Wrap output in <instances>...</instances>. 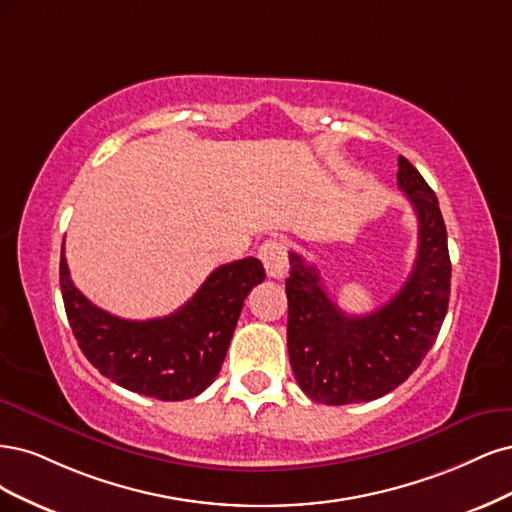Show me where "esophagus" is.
Masks as SVG:
<instances>
[{"instance_id":"34e87169","label":"esophagus","mask_w":512,"mask_h":512,"mask_svg":"<svg viewBox=\"0 0 512 512\" xmlns=\"http://www.w3.org/2000/svg\"><path fill=\"white\" fill-rule=\"evenodd\" d=\"M259 259L266 268L270 278H283L289 270V259H287V246L283 240L270 238L259 246Z\"/></svg>"}]
</instances>
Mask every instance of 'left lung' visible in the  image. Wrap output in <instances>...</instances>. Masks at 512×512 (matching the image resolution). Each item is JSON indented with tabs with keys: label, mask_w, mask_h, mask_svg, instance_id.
Segmentation results:
<instances>
[{
	"label": "left lung",
	"mask_w": 512,
	"mask_h": 512,
	"mask_svg": "<svg viewBox=\"0 0 512 512\" xmlns=\"http://www.w3.org/2000/svg\"><path fill=\"white\" fill-rule=\"evenodd\" d=\"M398 187L417 212L419 249L404 287L370 315H346L315 266L289 253L287 346L295 381L327 406L383 398L419 368L449 308L451 259L438 197L406 157Z\"/></svg>",
	"instance_id": "8db88e82"
}]
</instances>
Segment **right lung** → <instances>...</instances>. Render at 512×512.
Listing matches in <instances>:
<instances>
[{
	"label": "right lung",
	"instance_id": "1",
	"mask_svg": "<svg viewBox=\"0 0 512 512\" xmlns=\"http://www.w3.org/2000/svg\"><path fill=\"white\" fill-rule=\"evenodd\" d=\"M263 278L255 257L225 263L172 315L129 321L74 287L63 246L59 263L65 315L80 351L110 381L163 402L195 398L217 378L244 298Z\"/></svg>",
	"mask_w": 512,
	"mask_h": 512
}]
</instances>
